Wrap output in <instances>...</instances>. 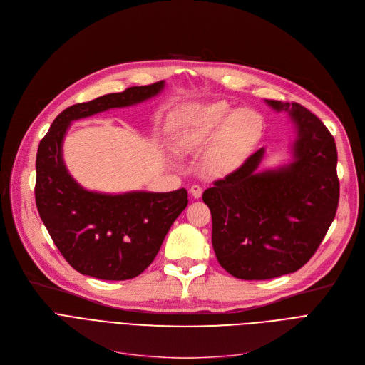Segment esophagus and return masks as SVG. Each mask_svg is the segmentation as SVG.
<instances>
[{"instance_id": "obj_1", "label": "esophagus", "mask_w": 365, "mask_h": 365, "mask_svg": "<svg viewBox=\"0 0 365 365\" xmlns=\"http://www.w3.org/2000/svg\"><path fill=\"white\" fill-rule=\"evenodd\" d=\"M189 192H190V195H192L195 200H198V198H201V195H202V187L198 186V185H194V186H190Z\"/></svg>"}]
</instances>
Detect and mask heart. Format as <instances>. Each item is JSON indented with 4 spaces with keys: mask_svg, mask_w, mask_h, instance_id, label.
I'll list each match as a JSON object with an SVG mask.
<instances>
[{
    "mask_svg": "<svg viewBox=\"0 0 365 365\" xmlns=\"http://www.w3.org/2000/svg\"><path fill=\"white\" fill-rule=\"evenodd\" d=\"M248 113V109L232 112L223 102L190 106L179 120L176 145L185 153H198L215 138L207 153V167L219 175L231 173L259 139L260 127H255Z\"/></svg>",
    "mask_w": 365,
    "mask_h": 365,
    "instance_id": "b5f03b06",
    "label": "heart"
}]
</instances>
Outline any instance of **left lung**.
Instances as JSON below:
<instances>
[{
    "label": "left lung",
    "instance_id": "1",
    "mask_svg": "<svg viewBox=\"0 0 365 365\" xmlns=\"http://www.w3.org/2000/svg\"><path fill=\"white\" fill-rule=\"evenodd\" d=\"M266 103L289 113L296 125L293 161L257 171L262 148L202 194L220 266L248 281L292 274L308 263L339 204L337 149L327 127L296 102Z\"/></svg>",
    "mask_w": 365,
    "mask_h": 365
}]
</instances>
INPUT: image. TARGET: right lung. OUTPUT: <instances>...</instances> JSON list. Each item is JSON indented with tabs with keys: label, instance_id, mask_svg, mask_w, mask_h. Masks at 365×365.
Listing matches in <instances>:
<instances>
[{
	"label": "right lung",
	"instance_id": "1",
	"mask_svg": "<svg viewBox=\"0 0 365 365\" xmlns=\"http://www.w3.org/2000/svg\"><path fill=\"white\" fill-rule=\"evenodd\" d=\"M164 81L76 103L57 115L36 152L35 202L47 231L66 262L83 275L124 281L140 275L187 205L186 189L173 192L99 194L73 180L62 157L66 130L75 120L157 96Z\"/></svg>",
	"mask_w": 365,
	"mask_h": 365
}]
</instances>
